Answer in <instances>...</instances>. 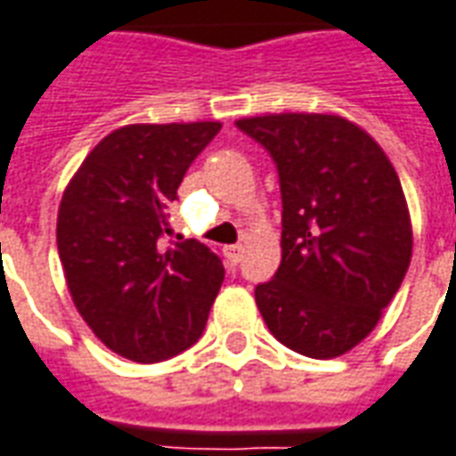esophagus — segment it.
I'll use <instances>...</instances> for the list:
<instances>
[{
	"instance_id": "esophagus-1",
	"label": "esophagus",
	"mask_w": 456,
	"mask_h": 456,
	"mask_svg": "<svg viewBox=\"0 0 456 456\" xmlns=\"http://www.w3.org/2000/svg\"><path fill=\"white\" fill-rule=\"evenodd\" d=\"M224 256H227V261L232 265H237L241 261V256H244V246L241 244H232V246H224Z\"/></svg>"
}]
</instances>
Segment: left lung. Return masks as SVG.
Segmentation results:
<instances>
[{"instance_id":"1","label":"left lung","mask_w":456,"mask_h":456,"mask_svg":"<svg viewBox=\"0 0 456 456\" xmlns=\"http://www.w3.org/2000/svg\"><path fill=\"white\" fill-rule=\"evenodd\" d=\"M237 127L268 150L282 195V261L256 288L263 322L299 355H343L372 333L411 263L399 176L382 147L340 116L271 113Z\"/></svg>"}]
</instances>
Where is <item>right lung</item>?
<instances>
[{
  "label": "right lung",
  "instance_id": "add662e5",
  "mask_svg": "<svg viewBox=\"0 0 456 456\" xmlns=\"http://www.w3.org/2000/svg\"><path fill=\"white\" fill-rule=\"evenodd\" d=\"M222 123L125 125L82 161L57 212L72 302L96 338L134 362H159L200 338L224 280L195 239L164 241L168 205Z\"/></svg>",
  "mask_w": 456,
  "mask_h": 456
}]
</instances>
